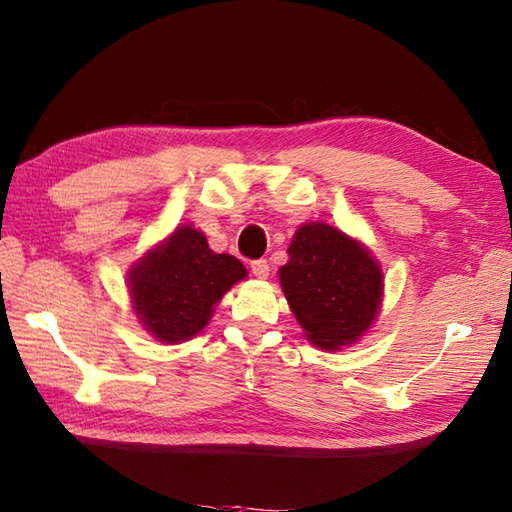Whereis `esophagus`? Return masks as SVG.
Listing matches in <instances>:
<instances>
[{
    "instance_id": "esophagus-1",
    "label": "esophagus",
    "mask_w": 512,
    "mask_h": 512,
    "mask_svg": "<svg viewBox=\"0 0 512 512\" xmlns=\"http://www.w3.org/2000/svg\"><path fill=\"white\" fill-rule=\"evenodd\" d=\"M252 273L258 280H267L269 278V263H267V260H254Z\"/></svg>"
}]
</instances>
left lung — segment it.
Listing matches in <instances>:
<instances>
[{
  "label": "left lung",
  "instance_id": "1",
  "mask_svg": "<svg viewBox=\"0 0 512 512\" xmlns=\"http://www.w3.org/2000/svg\"><path fill=\"white\" fill-rule=\"evenodd\" d=\"M278 269L282 293L321 350L354 345L373 328L384 297V273L371 249L326 221L299 226Z\"/></svg>",
  "mask_w": 512,
  "mask_h": 512
}]
</instances>
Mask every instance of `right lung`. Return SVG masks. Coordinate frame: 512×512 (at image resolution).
<instances>
[{
  "instance_id": "right-lung-1",
  "label": "right lung",
  "mask_w": 512,
  "mask_h": 512,
  "mask_svg": "<svg viewBox=\"0 0 512 512\" xmlns=\"http://www.w3.org/2000/svg\"><path fill=\"white\" fill-rule=\"evenodd\" d=\"M245 278L239 258L215 254L202 230L182 223L134 260L126 284L143 330L178 345L202 332L223 295Z\"/></svg>"
}]
</instances>
